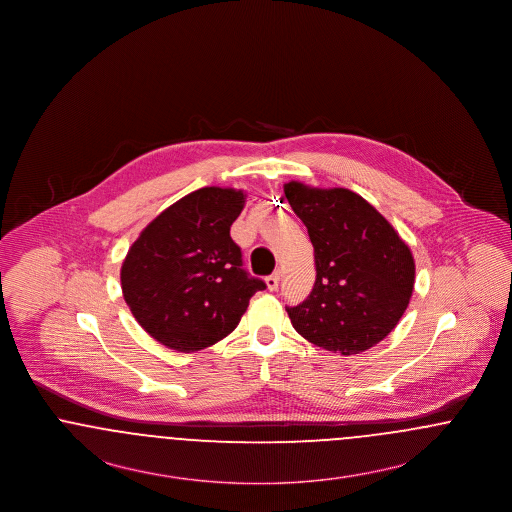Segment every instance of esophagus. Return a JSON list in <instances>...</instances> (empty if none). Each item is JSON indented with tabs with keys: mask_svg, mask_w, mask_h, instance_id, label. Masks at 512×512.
Masks as SVG:
<instances>
[{
	"mask_svg": "<svg viewBox=\"0 0 512 512\" xmlns=\"http://www.w3.org/2000/svg\"><path fill=\"white\" fill-rule=\"evenodd\" d=\"M280 270H274L270 276H267V288L270 292H276L280 286Z\"/></svg>",
	"mask_w": 512,
	"mask_h": 512,
	"instance_id": "1",
	"label": "esophagus"
}]
</instances>
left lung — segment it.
Masks as SVG:
<instances>
[{"label": "left lung", "mask_w": 512, "mask_h": 512, "mask_svg": "<svg viewBox=\"0 0 512 512\" xmlns=\"http://www.w3.org/2000/svg\"><path fill=\"white\" fill-rule=\"evenodd\" d=\"M315 247L309 297L286 307L293 328L322 349L357 355L384 340L403 317L414 286L411 249L355 192L284 186Z\"/></svg>", "instance_id": "obj_1"}]
</instances>
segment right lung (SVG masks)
Listing matches in <instances>:
<instances>
[{
  "label": "right lung",
  "mask_w": 512,
  "mask_h": 512,
  "mask_svg": "<svg viewBox=\"0 0 512 512\" xmlns=\"http://www.w3.org/2000/svg\"><path fill=\"white\" fill-rule=\"evenodd\" d=\"M245 197L226 188H201L149 222L121 270L122 293L151 338L199 351L228 336L249 299L267 288L244 268L230 238Z\"/></svg>",
  "instance_id": "add662e5"
}]
</instances>
